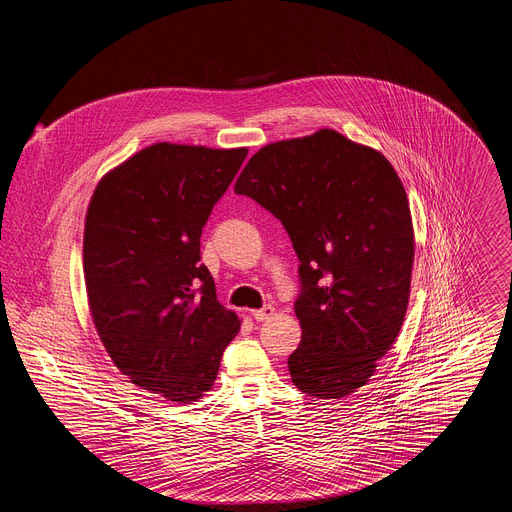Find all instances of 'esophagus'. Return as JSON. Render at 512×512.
Returning <instances> with one entry per match:
<instances>
[{"label": "esophagus", "mask_w": 512, "mask_h": 512, "mask_svg": "<svg viewBox=\"0 0 512 512\" xmlns=\"http://www.w3.org/2000/svg\"><path fill=\"white\" fill-rule=\"evenodd\" d=\"M251 314H253V318H255L257 322H265V320H269V318L275 314V310H273L271 306H263L261 310H253Z\"/></svg>", "instance_id": "34e87169"}]
</instances>
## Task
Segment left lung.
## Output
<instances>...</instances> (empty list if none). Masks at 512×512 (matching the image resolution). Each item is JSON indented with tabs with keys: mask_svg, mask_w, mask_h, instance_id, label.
<instances>
[{
	"mask_svg": "<svg viewBox=\"0 0 512 512\" xmlns=\"http://www.w3.org/2000/svg\"><path fill=\"white\" fill-rule=\"evenodd\" d=\"M235 192L279 218L300 259L302 342L287 358L291 381L320 401L367 385L409 304L415 241L395 168L320 129L265 145Z\"/></svg>",
	"mask_w": 512,
	"mask_h": 512,
	"instance_id": "8db88e82",
	"label": "left lung"
}]
</instances>
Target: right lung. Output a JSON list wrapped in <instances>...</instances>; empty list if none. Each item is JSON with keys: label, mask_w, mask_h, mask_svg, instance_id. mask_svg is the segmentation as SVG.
I'll return each instance as SVG.
<instances>
[{"label": "right lung", "mask_w": 512, "mask_h": 512, "mask_svg": "<svg viewBox=\"0 0 512 512\" xmlns=\"http://www.w3.org/2000/svg\"><path fill=\"white\" fill-rule=\"evenodd\" d=\"M245 158L247 148L154 143L105 174L87 210L83 267L97 334L133 385L168 401L210 391L241 328L216 300L200 237Z\"/></svg>", "instance_id": "add662e5"}]
</instances>
